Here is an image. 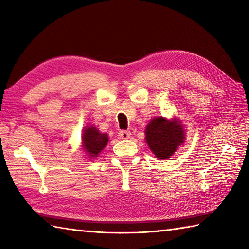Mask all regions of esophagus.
Here are the masks:
<instances>
[{
    "mask_svg": "<svg viewBox=\"0 0 249 249\" xmlns=\"http://www.w3.org/2000/svg\"><path fill=\"white\" fill-rule=\"evenodd\" d=\"M119 137L121 139H128V138H130V131L129 130H120Z\"/></svg>",
    "mask_w": 249,
    "mask_h": 249,
    "instance_id": "34e87169",
    "label": "esophagus"
}]
</instances>
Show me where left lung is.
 <instances>
[{
  "label": "left lung",
  "instance_id": "1",
  "mask_svg": "<svg viewBox=\"0 0 249 249\" xmlns=\"http://www.w3.org/2000/svg\"><path fill=\"white\" fill-rule=\"evenodd\" d=\"M184 139V129L177 120L169 121L162 116H157L146 126V143L160 160H167L172 156Z\"/></svg>",
  "mask_w": 249,
  "mask_h": 249
}]
</instances>
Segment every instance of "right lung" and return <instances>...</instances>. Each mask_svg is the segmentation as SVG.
<instances>
[{
  "label": "right lung",
  "instance_id": "right-lung-1",
  "mask_svg": "<svg viewBox=\"0 0 249 249\" xmlns=\"http://www.w3.org/2000/svg\"><path fill=\"white\" fill-rule=\"evenodd\" d=\"M83 149L91 157H97L108 143V135L99 133L95 127H87L82 135Z\"/></svg>",
  "mask_w": 249,
  "mask_h": 249
}]
</instances>
